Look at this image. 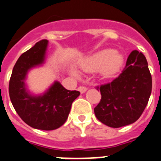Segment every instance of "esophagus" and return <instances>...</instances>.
<instances>
[{
  "label": "esophagus",
  "instance_id": "1",
  "mask_svg": "<svg viewBox=\"0 0 161 161\" xmlns=\"http://www.w3.org/2000/svg\"><path fill=\"white\" fill-rule=\"evenodd\" d=\"M78 90H79L81 94H83V93H85L86 90H87V88L85 87V86H79V87H78Z\"/></svg>",
  "mask_w": 161,
  "mask_h": 161
}]
</instances>
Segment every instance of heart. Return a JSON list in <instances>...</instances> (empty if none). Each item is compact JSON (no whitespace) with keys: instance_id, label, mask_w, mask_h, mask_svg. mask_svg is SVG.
<instances>
[{"instance_id":"1","label":"heart","mask_w":161,"mask_h":161,"mask_svg":"<svg viewBox=\"0 0 161 161\" xmlns=\"http://www.w3.org/2000/svg\"><path fill=\"white\" fill-rule=\"evenodd\" d=\"M123 55L113 49H103L94 55L86 58L81 62L80 66L85 71L95 72L101 71L105 76H111L116 74L123 65ZM71 74L77 76L75 71H71Z\"/></svg>"}]
</instances>
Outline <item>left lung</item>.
<instances>
[{"label":"left lung","mask_w":161,"mask_h":161,"mask_svg":"<svg viewBox=\"0 0 161 161\" xmlns=\"http://www.w3.org/2000/svg\"><path fill=\"white\" fill-rule=\"evenodd\" d=\"M96 88L100 90L101 99L95 114L102 123L118 128L135 123L147 105L152 88L146 57L137 50L132 51L120 75Z\"/></svg>","instance_id":"8db88e82"}]
</instances>
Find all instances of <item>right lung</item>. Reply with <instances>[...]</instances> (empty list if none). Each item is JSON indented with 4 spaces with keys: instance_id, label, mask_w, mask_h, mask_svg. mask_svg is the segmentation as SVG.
Listing matches in <instances>:
<instances>
[{
    "instance_id": "obj_1",
    "label": "right lung",
    "mask_w": 161,
    "mask_h": 161,
    "mask_svg": "<svg viewBox=\"0 0 161 161\" xmlns=\"http://www.w3.org/2000/svg\"><path fill=\"white\" fill-rule=\"evenodd\" d=\"M48 41L42 39L24 53L14 65L9 83L10 101L21 119L36 129L55 130L68 118L79 91L65 89L58 81L40 95L29 92L25 85L28 71L44 63Z\"/></svg>"
}]
</instances>
